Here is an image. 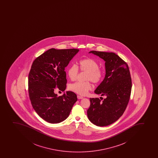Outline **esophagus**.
I'll return each instance as SVG.
<instances>
[{"mask_svg": "<svg viewBox=\"0 0 158 158\" xmlns=\"http://www.w3.org/2000/svg\"><path fill=\"white\" fill-rule=\"evenodd\" d=\"M84 98L83 96H81V95H77V98L78 99H82V98Z\"/></svg>", "mask_w": 158, "mask_h": 158, "instance_id": "34e87169", "label": "esophagus"}]
</instances>
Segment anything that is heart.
Here are the masks:
<instances>
[{"mask_svg":"<svg viewBox=\"0 0 158 158\" xmlns=\"http://www.w3.org/2000/svg\"><path fill=\"white\" fill-rule=\"evenodd\" d=\"M99 66V64L94 59L87 58L81 60L78 63V67L75 65L70 66L67 69V74L72 81L76 80L78 74V68L82 72L87 73L86 80H90L93 83L98 84L103 78V69ZM92 88V84L89 81L86 82H76L72 84L69 86L70 90L78 94H87L89 91Z\"/></svg>","mask_w":158,"mask_h":158,"instance_id":"obj_1","label":"heart"}]
</instances>
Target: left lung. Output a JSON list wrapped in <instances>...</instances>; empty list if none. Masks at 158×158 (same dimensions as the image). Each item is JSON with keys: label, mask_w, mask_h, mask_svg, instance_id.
Wrapping results in <instances>:
<instances>
[{"label": "left lung", "mask_w": 158, "mask_h": 158, "mask_svg": "<svg viewBox=\"0 0 158 158\" xmlns=\"http://www.w3.org/2000/svg\"><path fill=\"white\" fill-rule=\"evenodd\" d=\"M89 53L105 61L106 74L94 91L105 98L102 101L98 98H89L87 117L95 125L107 126L116 121L127 107L132 89L130 73L127 63L114 53L92 51Z\"/></svg>", "instance_id": "left-lung-1"}]
</instances>
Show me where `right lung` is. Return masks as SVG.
I'll return each instance as SVG.
<instances>
[{
  "instance_id": "1",
  "label": "right lung",
  "mask_w": 158,
  "mask_h": 158,
  "mask_svg": "<svg viewBox=\"0 0 158 158\" xmlns=\"http://www.w3.org/2000/svg\"><path fill=\"white\" fill-rule=\"evenodd\" d=\"M79 49L51 48L37 57L28 75V92L33 109L43 120L58 123L69 116L77 101L76 94L67 91L62 96L54 93L66 87L65 68Z\"/></svg>"
}]
</instances>
